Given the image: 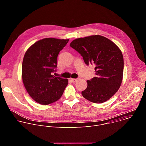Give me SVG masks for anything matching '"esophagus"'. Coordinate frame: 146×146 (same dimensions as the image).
<instances>
[{"label": "esophagus", "instance_id": "obj_1", "mask_svg": "<svg viewBox=\"0 0 146 146\" xmlns=\"http://www.w3.org/2000/svg\"><path fill=\"white\" fill-rule=\"evenodd\" d=\"M77 78H70V80L72 81V82H76L77 81Z\"/></svg>", "mask_w": 146, "mask_h": 146}]
</instances>
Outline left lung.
<instances>
[{"label": "left lung", "instance_id": "left-lung-1", "mask_svg": "<svg viewBox=\"0 0 146 146\" xmlns=\"http://www.w3.org/2000/svg\"><path fill=\"white\" fill-rule=\"evenodd\" d=\"M82 56L86 65L95 66L96 77L87 81L83 97L102 103L111 98L119 88L123 76V58L113 41L100 35L74 40L70 44Z\"/></svg>", "mask_w": 146, "mask_h": 146}]
</instances>
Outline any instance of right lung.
<instances>
[{
  "mask_svg": "<svg viewBox=\"0 0 146 146\" xmlns=\"http://www.w3.org/2000/svg\"><path fill=\"white\" fill-rule=\"evenodd\" d=\"M69 39L46 38L31 46L25 54L22 66L24 86L36 102L47 105L63 94L68 80L52 75L56 71L57 57Z\"/></svg>",
  "mask_w": 146,
  "mask_h": 146,
  "instance_id": "obj_1",
  "label": "right lung"
}]
</instances>
